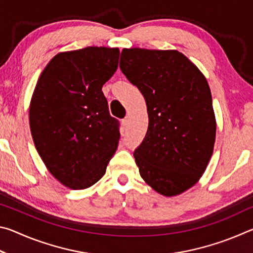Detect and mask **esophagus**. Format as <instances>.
Masks as SVG:
<instances>
[{"label":"esophagus","instance_id":"esophagus-1","mask_svg":"<svg viewBox=\"0 0 253 253\" xmlns=\"http://www.w3.org/2000/svg\"><path fill=\"white\" fill-rule=\"evenodd\" d=\"M128 121H129V119H128V117H125L123 119V125L124 126H127L128 125Z\"/></svg>","mask_w":253,"mask_h":253}]
</instances>
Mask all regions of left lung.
<instances>
[{
    "label": "left lung",
    "instance_id": "8db88e82",
    "mask_svg": "<svg viewBox=\"0 0 253 253\" xmlns=\"http://www.w3.org/2000/svg\"><path fill=\"white\" fill-rule=\"evenodd\" d=\"M119 67L147 106V132L134 152L140 176L162 195L181 194L198 183L213 154L208 81L177 50L123 49Z\"/></svg>",
    "mask_w": 253,
    "mask_h": 253
}]
</instances>
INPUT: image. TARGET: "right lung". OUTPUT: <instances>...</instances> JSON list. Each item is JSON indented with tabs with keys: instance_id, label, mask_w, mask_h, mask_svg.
<instances>
[{
	"instance_id": "obj_1",
	"label": "right lung",
	"mask_w": 253,
	"mask_h": 253,
	"mask_svg": "<svg viewBox=\"0 0 253 253\" xmlns=\"http://www.w3.org/2000/svg\"><path fill=\"white\" fill-rule=\"evenodd\" d=\"M119 49L60 52L42 71L30 102L34 145L49 172L72 190L104 176L118 146L119 123L102 92L118 68Z\"/></svg>"
}]
</instances>
